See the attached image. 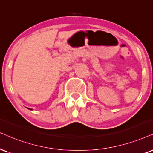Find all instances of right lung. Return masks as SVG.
<instances>
[{
	"instance_id": "add662e5",
	"label": "right lung",
	"mask_w": 153,
	"mask_h": 153,
	"mask_svg": "<svg viewBox=\"0 0 153 153\" xmlns=\"http://www.w3.org/2000/svg\"><path fill=\"white\" fill-rule=\"evenodd\" d=\"M28 109H29V108H28ZM30 109V110H32V109Z\"/></svg>"
}]
</instances>
